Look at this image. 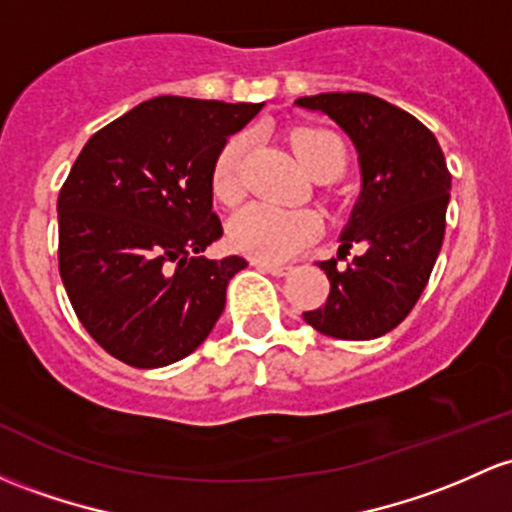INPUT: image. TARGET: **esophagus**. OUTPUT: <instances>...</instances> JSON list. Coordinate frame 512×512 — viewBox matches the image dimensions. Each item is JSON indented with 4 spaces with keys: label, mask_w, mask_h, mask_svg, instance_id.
Returning <instances> with one entry per match:
<instances>
[{
    "label": "esophagus",
    "mask_w": 512,
    "mask_h": 512,
    "mask_svg": "<svg viewBox=\"0 0 512 512\" xmlns=\"http://www.w3.org/2000/svg\"><path fill=\"white\" fill-rule=\"evenodd\" d=\"M265 272L274 274V277H286L291 272V265H279V262H257Z\"/></svg>",
    "instance_id": "esophagus-1"
}]
</instances>
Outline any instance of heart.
Segmentation results:
<instances>
[{
    "label": "heart",
    "instance_id": "heart-1",
    "mask_svg": "<svg viewBox=\"0 0 512 512\" xmlns=\"http://www.w3.org/2000/svg\"><path fill=\"white\" fill-rule=\"evenodd\" d=\"M296 155L316 179L338 177L347 162V148L340 136L325 128H296L291 133ZM245 133L228 138L211 167V189L221 204L235 206L245 194ZM320 221L311 209H284L272 204H250L230 221V240L238 250L260 260H286L296 255L313 235Z\"/></svg>",
    "mask_w": 512,
    "mask_h": 512
}]
</instances>
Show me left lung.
<instances>
[{"label":"left lung","instance_id":"1","mask_svg":"<svg viewBox=\"0 0 512 512\" xmlns=\"http://www.w3.org/2000/svg\"><path fill=\"white\" fill-rule=\"evenodd\" d=\"M296 104L338 123L362 167V194L338 259L352 246L360 255L342 270L337 260L318 262L328 274V299L303 320L338 340L381 338L406 320L428 286L445 238L452 174L430 128L374 94L328 92Z\"/></svg>","mask_w":512,"mask_h":512}]
</instances>
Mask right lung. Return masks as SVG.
Returning <instances> with one entry per match:
<instances>
[{"instance_id": "right-lung-1", "label": "right lung", "mask_w": 512, "mask_h": 512, "mask_svg": "<svg viewBox=\"0 0 512 512\" xmlns=\"http://www.w3.org/2000/svg\"><path fill=\"white\" fill-rule=\"evenodd\" d=\"M265 104L155 97L94 133L58 196L67 299L111 357L155 369L192 355L243 257L206 260L218 150Z\"/></svg>"}]
</instances>
